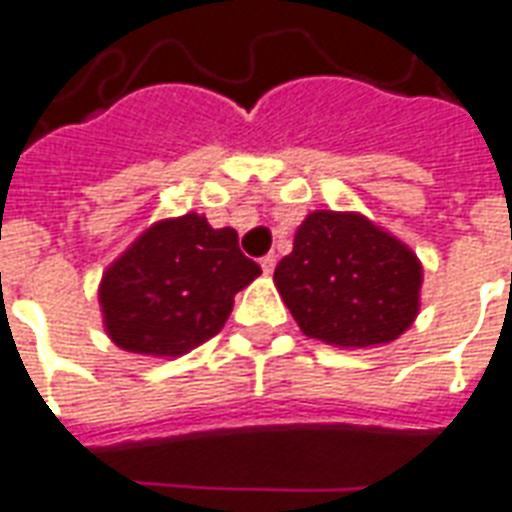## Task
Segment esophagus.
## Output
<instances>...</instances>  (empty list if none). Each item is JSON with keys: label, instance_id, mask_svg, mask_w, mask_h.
I'll list each match as a JSON object with an SVG mask.
<instances>
[{"label": "esophagus", "instance_id": "obj_1", "mask_svg": "<svg viewBox=\"0 0 512 512\" xmlns=\"http://www.w3.org/2000/svg\"><path fill=\"white\" fill-rule=\"evenodd\" d=\"M262 270H264V273H273V270H275V253H267V256H264Z\"/></svg>", "mask_w": 512, "mask_h": 512}]
</instances>
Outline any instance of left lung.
<instances>
[{
	"label": "left lung",
	"instance_id": "1",
	"mask_svg": "<svg viewBox=\"0 0 512 512\" xmlns=\"http://www.w3.org/2000/svg\"><path fill=\"white\" fill-rule=\"evenodd\" d=\"M275 286L306 336L336 347H372L411 328L422 264L361 215L314 212L275 267Z\"/></svg>",
	"mask_w": 512,
	"mask_h": 512
}]
</instances>
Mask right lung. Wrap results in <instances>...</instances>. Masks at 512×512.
<instances>
[{"label": "right lung", "instance_id": "obj_1", "mask_svg": "<svg viewBox=\"0 0 512 512\" xmlns=\"http://www.w3.org/2000/svg\"><path fill=\"white\" fill-rule=\"evenodd\" d=\"M259 273L234 228H212L198 215L162 220L104 275V325L129 353H187L220 333L234 295Z\"/></svg>", "mask_w": 512, "mask_h": 512}]
</instances>
